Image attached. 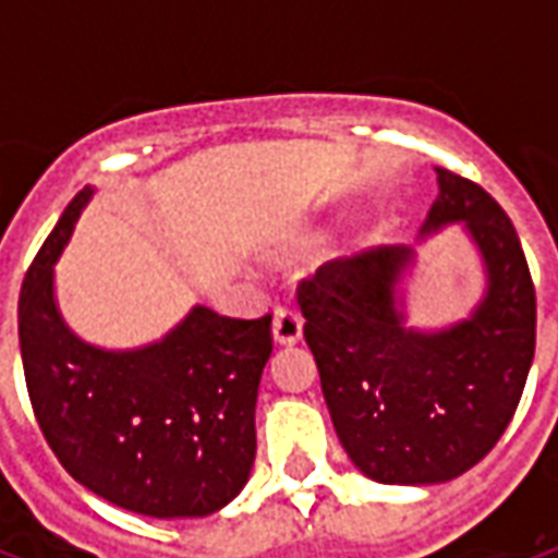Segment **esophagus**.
I'll use <instances>...</instances> for the list:
<instances>
[{"label": "esophagus", "instance_id": "1", "mask_svg": "<svg viewBox=\"0 0 558 558\" xmlns=\"http://www.w3.org/2000/svg\"><path fill=\"white\" fill-rule=\"evenodd\" d=\"M302 314L295 311V307H278L275 311V326H271V335L278 340L280 347H292V343H299L302 340Z\"/></svg>", "mask_w": 558, "mask_h": 558}]
</instances>
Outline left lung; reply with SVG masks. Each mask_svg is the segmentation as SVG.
<instances>
[{
    "instance_id": "left-lung-1",
    "label": "left lung",
    "mask_w": 558,
    "mask_h": 558,
    "mask_svg": "<svg viewBox=\"0 0 558 558\" xmlns=\"http://www.w3.org/2000/svg\"><path fill=\"white\" fill-rule=\"evenodd\" d=\"M421 235L463 223L484 295L454 326H407L410 244L340 256L299 283L304 340L355 466L379 484H442L478 463L514 415L535 355V287L514 223L484 187L436 167Z\"/></svg>"
}]
</instances>
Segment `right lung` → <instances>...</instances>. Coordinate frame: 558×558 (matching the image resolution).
I'll list each match as a JSON object with an SVG mask.
<instances>
[{"instance_id": "right-lung-1", "label": "right lung", "mask_w": 558, "mask_h": 558, "mask_svg": "<svg viewBox=\"0 0 558 558\" xmlns=\"http://www.w3.org/2000/svg\"><path fill=\"white\" fill-rule=\"evenodd\" d=\"M95 187H83L23 278L20 355L32 410L68 475L125 511L206 517L232 502L256 457V391L271 316L232 319L194 304L137 350L77 338L56 304V259Z\"/></svg>"}]
</instances>
